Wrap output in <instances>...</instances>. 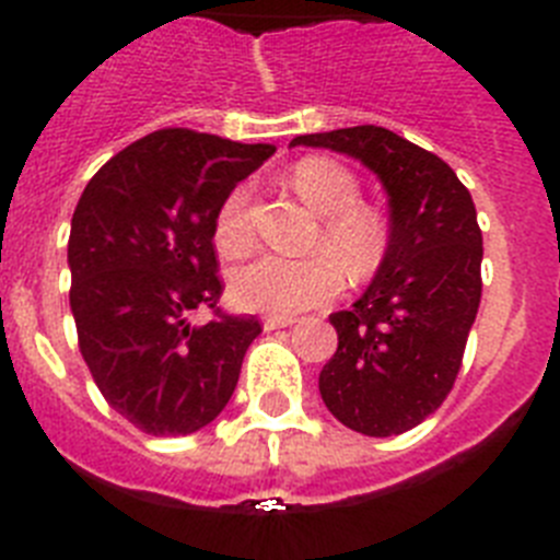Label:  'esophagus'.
<instances>
[{
    "label": "esophagus",
    "mask_w": 560,
    "mask_h": 560,
    "mask_svg": "<svg viewBox=\"0 0 560 560\" xmlns=\"http://www.w3.org/2000/svg\"><path fill=\"white\" fill-rule=\"evenodd\" d=\"M294 323H296L294 316H266L264 328L266 330H277V328H289V325H294Z\"/></svg>",
    "instance_id": "34e87169"
}]
</instances>
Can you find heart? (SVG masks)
I'll list each match as a JSON object with an SVG mask.
<instances>
[{"label": "heart", "mask_w": 560, "mask_h": 560, "mask_svg": "<svg viewBox=\"0 0 560 560\" xmlns=\"http://www.w3.org/2000/svg\"><path fill=\"white\" fill-rule=\"evenodd\" d=\"M291 185L323 219V232L314 249L303 257L257 255L232 271L230 289L237 305L275 316H291L328 303L345 285V269L361 280L384 260L387 235L373 212L359 207V182L348 167L330 160H303L291 173ZM249 185H237L215 212V244L224 255H244L252 246ZM340 255L336 258L329 252ZM346 266L341 267L340 264Z\"/></svg>", "instance_id": "obj_1"}]
</instances>
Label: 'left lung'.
I'll return each instance as SVG.
<instances>
[{
	"label": "left lung",
	"instance_id": "left-lung-1",
	"mask_svg": "<svg viewBox=\"0 0 560 560\" xmlns=\"http://www.w3.org/2000/svg\"><path fill=\"white\" fill-rule=\"evenodd\" d=\"M368 165L389 196V244L350 311L330 314L339 348L319 373L325 407L368 438H393L438 412L463 368L482 296V230L446 162L389 128L303 133Z\"/></svg>",
	"mask_w": 560,
	"mask_h": 560
}]
</instances>
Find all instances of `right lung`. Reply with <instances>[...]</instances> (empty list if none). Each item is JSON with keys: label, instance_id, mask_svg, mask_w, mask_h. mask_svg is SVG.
<instances>
[{"label": "right lung", "instance_id": "right-lung-1", "mask_svg": "<svg viewBox=\"0 0 560 560\" xmlns=\"http://www.w3.org/2000/svg\"><path fill=\"white\" fill-rule=\"evenodd\" d=\"M271 153L162 128L112 156L78 201L67 246L78 348L108 407L140 432H199L235 393L260 323L221 314L215 212ZM199 307L217 319L190 326Z\"/></svg>", "mask_w": 560, "mask_h": 560}]
</instances>
